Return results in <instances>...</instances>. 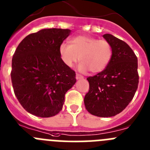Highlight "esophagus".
Masks as SVG:
<instances>
[{
	"instance_id": "1",
	"label": "esophagus",
	"mask_w": 150,
	"mask_h": 150,
	"mask_svg": "<svg viewBox=\"0 0 150 150\" xmlns=\"http://www.w3.org/2000/svg\"><path fill=\"white\" fill-rule=\"evenodd\" d=\"M76 79H83V76H82V75H80V74H76Z\"/></svg>"
}]
</instances>
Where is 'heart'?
I'll use <instances>...</instances> for the list:
<instances>
[{
    "mask_svg": "<svg viewBox=\"0 0 150 150\" xmlns=\"http://www.w3.org/2000/svg\"><path fill=\"white\" fill-rule=\"evenodd\" d=\"M69 43L62 44L59 48L62 61L68 68H72L80 61L79 71L97 74L106 68L112 58V45L104 39L77 35L71 38Z\"/></svg>",
    "mask_w": 150,
    "mask_h": 150,
    "instance_id": "heart-1",
    "label": "heart"
}]
</instances>
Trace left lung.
Instances as JSON below:
<instances>
[{
  "label": "left lung",
  "instance_id": "1",
  "mask_svg": "<svg viewBox=\"0 0 150 150\" xmlns=\"http://www.w3.org/2000/svg\"><path fill=\"white\" fill-rule=\"evenodd\" d=\"M113 49L111 62L94 76H89V91L84 103L88 112L102 117L115 116L129 105L138 88V58L123 41L111 34L103 35Z\"/></svg>",
  "mask_w": 150,
  "mask_h": 150
}]
</instances>
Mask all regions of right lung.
Here are the masks:
<instances>
[{"label": "right lung", "instance_id": "right-lung-1", "mask_svg": "<svg viewBox=\"0 0 150 150\" xmlns=\"http://www.w3.org/2000/svg\"><path fill=\"white\" fill-rule=\"evenodd\" d=\"M68 29H43L26 36L12 59L11 79L23 108L40 117L62 110L64 94L76 82V74L63 63L59 48Z\"/></svg>", "mask_w": 150, "mask_h": 150}]
</instances>
